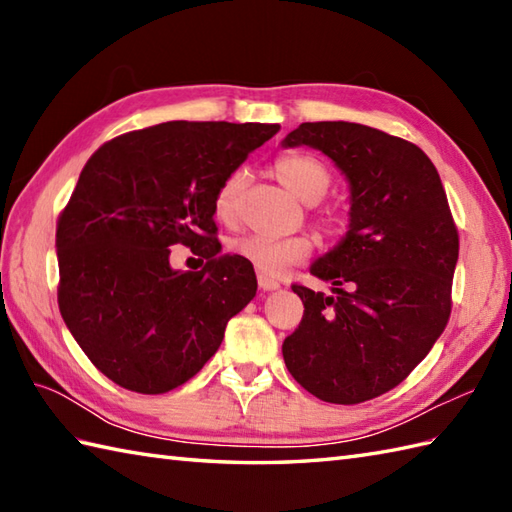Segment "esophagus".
Returning a JSON list of instances; mask_svg holds the SVG:
<instances>
[{
  "mask_svg": "<svg viewBox=\"0 0 512 512\" xmlns=\"http://www.w3.org/2000/svg\"><path fill=\"white\" fill-rule=\"evenodd\" d=\"M257 281H259V288H262V290H277L279 288V281L273 279L270 275H264V273L257 275Z\"/></svg>",
  "mask_w": 512,
  "mask_h": 512,
  "instance_id": "esophagus-1",
  "label": "esophagus"
}]
</instances>
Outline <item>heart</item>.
Wrapping results in <instances>:
<instances>
[{
    "label": "heart",
    "instance_id": "heart-1",
    "mask_svg": "<svg viewBox=\"0 0 512 512\" xmlns=\"http://www.w3.org/2000/svg\"><path fill=\"white\" fill-rule=\"evenodd\" d=\"M275 176L284 187L295 193L303 202L321 200L330 187V171L323 162L308 154H286L275 160ZM246 182V173L235 169L222 180L215 191L213 209L222 222H233L237 211V198ZM325 228L330 233L341 231L339 217H325ZM231 250L248 262L255 270L264 275H281L292 264H299L312 253V239L308 235H286V237H268V235H244L233 239Z\"/></svg>",
    "mask_w": 512,
    "mask_h": 512
}]
</instances>
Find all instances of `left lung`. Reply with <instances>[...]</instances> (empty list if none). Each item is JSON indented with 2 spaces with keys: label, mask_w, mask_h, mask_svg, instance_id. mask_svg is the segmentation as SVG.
Instances as JSON below:
<instances>
[{
  "label": "left lung",
  "mask_w": 512,
  "mask_h": 512,
  "mask_svg": "<svg viewBox=\"0 0 512 512\" xmlns=\"http://www.w3.org/2000/svg\"><path fill=\"white\" fill-rule=\"evenodd\" d=\"M281 145L323 151L350 182V228L310 266L334 295L292 286L306 310L281 352L312 396L358 405L400 385L447 328L458 228L438 169L409 140L323 121Z\"/></svg>",
  "instance_id": "1"
}]
</instances>
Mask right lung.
<instances>
[{"label":"right lung","instance_id":"add662e5","mask_svg":"<svg viewBox=\"0 0 512 512\" xmlns=\"http://www.w3.org/2000/svg\"><path fill=\"white\" fill-rule=\"evenodd\" d=\"M279 132L266 123L171 121L105 143L57 222L59 310L85 356L138 394L187 383L255 297L242 257L173 270V244L215 242L222 180Z\"/></svg>","mask_w":512,"mask_h":512}]
</instances>
